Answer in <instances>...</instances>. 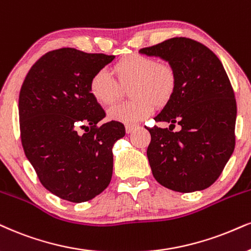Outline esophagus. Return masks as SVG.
Here are the masks:
<instances>
[{
  "label": "esophagus",
  "mask_w": 251,
  "mask_h": 251,
  "mask_svg": "<svg viewBox=\"0 0 251 251\" xmlns=\"http://www.w3.org/2000/svg\"><path fill=\"white\" fill-rule=\"evenodd\" d=\"M138 126L137 123H126V134H130V132H132L135 130V129H137L138 128Z\"/></svg>",
  "instance_id": "1"
}]
</instances>
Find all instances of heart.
Segmentation results:
<instances>
[{"label": "heart", "instance_id": "heart-1", "mask_svg": "<svg viewBox=\"0 0 251 251\" xmlns=\"http://www.w3.org/2000/svg\"><path fill=\"white\" fill-rule=\"evenodd\" d=\"M116 81L106 70H99L89 81V93L101 104H110L119 99L121 88H128L132 100L115 104L108 110L110 120L135 123L144 120L157 107L171 100L177 86V74L169 63L157 61L142 54H130L113 66Z\"/></svg>", "mask_w": 251, "mask_h": 251}]
</instances>
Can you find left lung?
Wrapping results in <instances>:
<instances>
[{
	"instance_id": "1",
	"label": "left lung",
	"mask_w": 251,
	"mask_h": 251,
	"mask_svg": "<svg viewBox=\"0 0 251 251\" xmlns=\"http://www.w3.org/2000/svg\"><path fill=\"white\" fill-rule=\"evenodd\" d=\"M140 53L169 61L177 74L176 91L156 122L148 159L154 179L181 193L201 191L220 177L235 148L236 100L224 65L201 43L176 37ZM176 124L181 126L173 132Z\"/></svg>"
}]
</instances>
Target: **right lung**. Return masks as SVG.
I'll list each match as a JSON object with an SVG mask.
<instances>
[{
	"label": "right lung",
	"mask_w": 251,
	"mask_h": 251,
	"mask_svg": "<svg viewBox=\"0 0 251 251\" xmlns=\"http://www.w3.org/2000/svg\"><path fill=\"white\" fill-rule=\"evenodd\" d=\"M114 55L72 48L45 53L27 72L20 92L24 152L46 190L71 202H85L109 185L113 145L125 126L106 116L89 93L93 74ZM85 134L80 135L78 129Z\"/></svg>",
	"instance_id": "obj_1"
}]
</instances>
